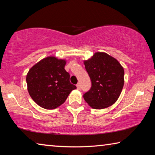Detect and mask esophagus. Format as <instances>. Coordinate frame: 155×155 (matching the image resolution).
<instances>
[{"label": "esophagus", "instance_id": "1", "mask_svg": "<svg viewBox=\"0 0 155 155\" xmlns=\"http://www.w3.org/2000/svg\"><path fill=\"white\" fill-rule=\"evenodd\" d=\"M76 87H77L78 90H80V84L78 83L77 85H76Z\"/></svg>", "mask_w": 155, "mask_h": 155}]
</instances>
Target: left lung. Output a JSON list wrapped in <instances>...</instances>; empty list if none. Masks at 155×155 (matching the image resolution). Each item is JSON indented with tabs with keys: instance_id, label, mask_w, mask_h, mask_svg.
Returning a JSON list of instances; mask_svg holds the SVG:
<instances>
[{
	"instance_id": "1",
	"label": "left lung",
	"mask_w": 155,
	"mask_h": 155,
	"mask_svg": "<svg viewBox=\"0 0 155 155\" xmlns=\"http://www.w3.org/2000/svg\"><path fill=\"white\" fill-rule=\"evenodd\" d=\"M91 78V89L83 95L94 109H103L116 102L124 84V70L115 58L104 52H96L84 61Z\"/></svg>"
}]
</instances>
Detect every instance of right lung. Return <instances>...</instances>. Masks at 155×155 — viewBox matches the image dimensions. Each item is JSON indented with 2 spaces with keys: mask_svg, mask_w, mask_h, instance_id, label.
Masks as SVG:
<instances>
[{
  "mask_svg": "<svg viewBox=\"0 0 155 155\" xmlns=\"http://www.w3.org/2000/svg\"><path fill=\"white\" fill-rule=\"evenodd\" d=\"M66 63L65 60L49 56L39 61L27 73L28 92L40 107L49 110L58 108L76 88L64 69Z\"/></svg>",
  "mask_w": 155,
  "mask_h": 155,
  "instance_id": "1",
  "label": "right lung"
}]
</instances>
